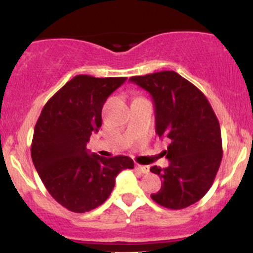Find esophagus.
<instances>
[{
    "label": "esophagus",
    "mask_w": 253,
    "mask_h": 253,
    "mask_svg": "<svg viewBox=\"0 0 253 253\" xmlns=\"http://www.w3.org/2000/svg\"><path fill=\"white\" fill-rule=\"evenodd\" d=\"M135 170L139 171V172H141V173H149L150 172L149 167H146V165L135 164Z\"/></svg>",
    "instance_id": "34e87169"
}]
</instances>
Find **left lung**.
I'll return each instance as SVG.
<instances>
[{
    "instance_id": "left-lung-1",
    "label": "left lung",
    "mask_w": 253,
    "mask_h": 253,
    "mask_svg": "<svg viewBox=\"0 0 253 253\" xmlns=\"http://www.w3.org/2000/svg\"><path fill=\"white\" fill-rule=\"evenodd\" d=\"M129 81L151 95L156 133L169 138L164 151L169 167H152L162 188L151 197L170 210H182L201 200L213 184L222 159L221 130L201 90L175 71H161Z\"/></svg>"
}]
</instances>
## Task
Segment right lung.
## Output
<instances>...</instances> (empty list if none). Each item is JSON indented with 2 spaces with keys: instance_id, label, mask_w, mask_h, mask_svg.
<instances>
[{
  "instance_id": "obj_1",
  "label": "right lung",
  "mask_w": 253,
  "mask_h": 253,
  "mask_svg": "<svg viewBox=\"0 0 253 253\" xmlns=\"http://www.w3.org/2000/svg\"><path fill=\"white\" fill-rule=\"evenodd\" d=\"M126 77L78 75L43 106L34 127L31 155L51 196L66 210L85 213L108 199L115 177L134 163L127 156L104 158L86 150L102 125V107Z\"/></svg>"
}]
</instances>
